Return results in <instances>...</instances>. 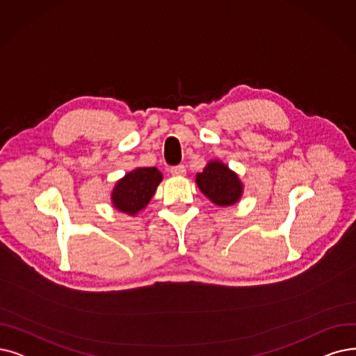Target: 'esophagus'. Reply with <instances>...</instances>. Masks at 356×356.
Returning <instances> with one entry per match:
<instances>
[{
  "mask_svg": "<svg viewBox=\"0 0 356 356\" xmlns=\"http://www.w3.org/2000/svg\"><path fill=\"white\" fill-rule=\"evenodd\" d=\"M170 174L175 175V177H181V175H186V166L184 165H175L169 169Z\"/></svg>",
  "mask_w": 356,
  "mask_h": 356,
  "instance_id": "1",
  "label": "esophagus"
}]
</instances>
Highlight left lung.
<instances>
[{
    "label": "left lung",
    "instance_id": "1",
    "mask_svg": "<svg viewBox=\"0 0 356 356\" xmlns=\"http://www.w3.org/2000/svg\"><path fill=\"white\" fill-rule=\"evenodd\" d=\"M195 181L202 193L218 206H231L243 194V184L236 174L220 162H210Z\"/></svg>",
    "mask_w": 356,
    "mask_h": 356
}]
</instances>
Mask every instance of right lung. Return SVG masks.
Returning a JSON list of instances; mask_svg holds the SVG:
<instances>
[{"label": "right lung", "instance_id": "obj_1", "mask_svg": "<svg viewBox=\"0 0 356 356\" xmlns=\"http://www.w3.org/2000/svg\"><path fill=\"white\" fill-rule=\"evenodd\" d=\"M162 174L156 168H138L117 182L112 191V202L118 210L136 215L153 197Z\"/></svg>", "mask_w": 356, "mask_h": 356}]
</instances>
